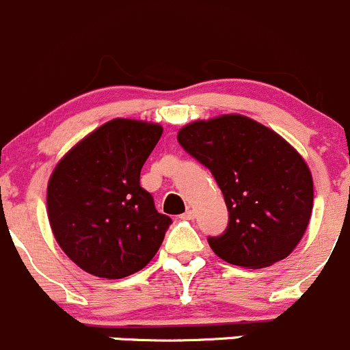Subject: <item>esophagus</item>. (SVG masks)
<instances>
[{"instance_id":"1","label":"esophagus","mask_w":350,"mask_h":350,"mask_svg":"<svg viewBox=\"0 0 350 350\" xmlns=\"http://www.w3.org/2000/svg\"><path fill=\"white\" fill-rule=\"evenodd\" d=\"M181 218H183V220H193V218H195V211L188 210L186 213L181 215Z\"/></svg>"}]
</instances>
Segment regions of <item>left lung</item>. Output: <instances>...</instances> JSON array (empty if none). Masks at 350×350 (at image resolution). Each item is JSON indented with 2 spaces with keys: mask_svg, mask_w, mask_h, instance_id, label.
Here are the masks:
<instances>
[{
  "mask_svg": "<svg viewBox=\"0 0 350 350\" xmlns=\"http://www.w3.org/2000/svg\"><path fill=\"white\" fill-rule=\"evenodd\" d=\"M178 140L210 169L227 203V230L208 239L213 252L249 269L288 257L313 210L312 172L301 154L280 133L239 113L188 123Z\"/></svg>",
  "mask_w": 350,
  "mask_h": 350,
  "instance_id": "left-lung-1",
  "label": "left lung"
}]
</instances>
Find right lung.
I'll return each instance as SVG.
<instances>
[{
	"label": "right lung",
	"mask_w": 350,
	"mask_h": 350,
	"mask_svg": "<svg viewBox=\"0 0 350 350\" xmlns=\"http://www.w3.org/2000/svg\"><path fill=\"white\" fill-rule=\"evenodd\" d=\"M162 135L159 123L113 118L81 139L52 171L47 217L76 266L107 280L144 269L171 218L140 186V171Z\"/></svg>",
	"instance_id": "right-lung-1"
}]
</instances>
